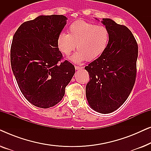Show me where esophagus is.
I'll return each instance as SVG.
<instances>
[{"instance_id": "esophagus-1", "label": "esophagus", "mask_w": 151, "mask_h": 151, "mask_svg": "<svg viewBox=\"0 0 151 151\" xmlns=\"http://www.w3.org/2000/svg\"><path fill=\"white\" fill-rule=\"evenodd\" d=\"M75 69H76V70H80V69H82V67H78V66H76Z\"/></svg>"}]
</instances>
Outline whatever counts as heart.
Wrapping results in <instances>:
<instances>
[{
	"mask_svg": "<svg viewBox=\"0 0 151 151\" xmlns=\"http://www.w3.org/2000/svg\"><path fill=\"white\" fill-rule=\"evenodd\" d=\"M69 34L61 32L57 38L59 50L69 55L77 45L78 51L70 60L80 63L86 60H94L106 50L109 41V32L105 27L98 26L84 20H76L69 27Z\"/></svg>",
	"mask_w": 151,
	"mask_h": 151,
	"instance_id": "obj_1",
	"label": "heart"
}]
</instances>
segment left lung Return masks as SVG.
Listing matches in <instances>:
<instances>
[{"label":"left lung","mask_w":151,"mask_h":151,"mask_svg":"<svg viewBox=\"0 0 151 151\" xmlns=\"http://www.w3.org/2000/svg\"><path fill=\"white\" fill-rule=\"evenodd\" d=\"M101 22L109 32V44L98 58L84 67L91 80L86 86V97L93 110L107 114L121 106L133 89L138 47L126 26L110 18Z\"/></svg>","instance_id":"8db88e82"}]
</instances>
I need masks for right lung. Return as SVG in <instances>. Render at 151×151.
<instances>
[{
	"label": "right lung",
	"instance_id": "add662e5",
	"mask_svg": "<svg viewBox=\"0 0 151 151\" xmlns=\"http://www.w3.org/2000/svg\"><path fill=\"white\" fill-rule=\"evenodd\" d=\"M67 18L40 15L24 22L16 31L11 47L13 73L24 98L34 106L47 109L57 104L75 73L63 55L57 38Z\"/></svg>",
	"mask_w": 151,
	"mask_h": 151
}]
</instances>
